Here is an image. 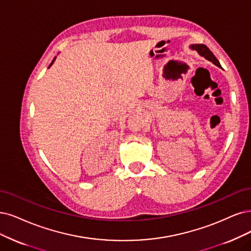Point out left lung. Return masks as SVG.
<instances>
[{
	"label": "left lung",
	"mask_w": 251,
	"mask_h": 251,
	"mask_svg": "<svg viewBox=\"0 0 251 251\" xmlns=\"http://www.w3.org/2000/svg\"><path fill=\"white\" fill-rule=\"evenodd\" d=\"M189 48L193 50L198 51V53L200 55H201V57L205 58L206 60L212 62L214 65H216L217 67L221 68V65L219 63V61L216 59V57L214 54H213V52L207 48V46L205 44H191Z\"/></svg>",
	"instance_id": "1"
}]
</instances>
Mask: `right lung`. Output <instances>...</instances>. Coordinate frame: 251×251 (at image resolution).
<instances>
[{
  "label": "right lung",
  "instance_id": "add662e5",
  "mask_svg": "<svg viewBox=\"0 0 251 251\" xmlns=\"http://www.w3.org/2000/svg\"><path fill=\"white\" fill-rule=\"evenodd\" d=\"M54 60H55V58H54V59H53V60H52V62H51V63H50V66H49V68H50V66H51V65H52V64H53V62H54Z\"/></svg>",
  "mask_w": 251,
  "mask_h": 251
}]
</instances>
